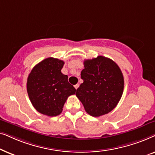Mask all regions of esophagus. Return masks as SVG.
<instances>
[{
    "label": "esophagus",
    "instance_id": "obj_1",
    "mask_svg": "<svg viewBox=\"0 0 155 155\" xmlns=\"http://www.w3.org/2000/svg\"><path fill=\"white\" fill-rule=\"evenodd\" d=\"M74 87H75V88L76 89V90H77V89H78V87H79V84H75V86H74Z\"/></svg>",
    "mask_w": 155,
    "mask_h": 155
}]
</instances>
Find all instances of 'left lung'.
<instances>
[{"mask_svg": "<svg viewBox=\"0 0 155 155\" xmlns=\"http://www.w3.org/2000/svg\"><path fill=\"white\" fill-rule=\"evenodd\" d=\"M84 67L81 72L83 83L77 89L76 96L90 116L99 117L109 113L117 106L124 92L120 68L102 56L85 60Z\"/></svg>", "mask_w": 155, "mask_h": 155, "instance_id": "1", "label": "left lung"}]
</instances>
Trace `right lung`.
<instances>
[{
  "label": "right lung",
  "instance_id": "right-lung-1",
  "mask_svg": "<svg viewBox=\"0 0 155 155\" xmlns=\"http://www.w3.org/2000/svg\"><path fill=\"white\" fill-rule=\"evenodd\" d=\"M64 61L47 58L38 63L29 73L27 90L33 107L48 116L61 114L68 97L76 90L68 81V75L61 73Z\"/></svg>",
  "mask_w": 155,
  "mask_h": 155
}]
</instances>
